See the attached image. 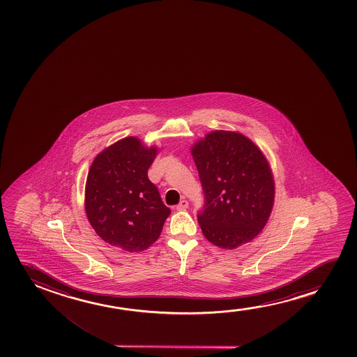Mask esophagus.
I'll list each match as a JSON object with an SVG mask.
<instances>
[{"label": "esophagus", "instance_id": "34e87169", "mask_svg": "<svg viewBox=\"0 0 357 357\" xmlns=\"http://www.w3.org/2000/svg\"><path fill=\"white\" fill-rule=\"evenodd\" d=\"M189 206V202L186 200H181L179 205L176 206V210H186Z\"/></svg>", "mask_w": 357, "mask_h": 357}]
</instances>
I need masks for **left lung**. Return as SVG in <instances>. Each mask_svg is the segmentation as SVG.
<instances>
[{
  "mask_svg": "<svg viewBox=\"0 0 357 357\" xmlns=\"http://www.w3.org/2000/svg\"><path fill=\"white\" fill-rule=\"evenodd\" d=\"M190 152L205 192V210L197 220L206 239L225 250L254 240L268 222L275 195L264 152L231 130L207 132Z\"/></svg>",
  "mask_w": 357,
  "mask_h": 357,
  "instance_id": "obj_1",
  "label": "left lung"
}]
</instances>
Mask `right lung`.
<instances>
[{"mask_svg": "<svg viewBox=\"0 0 357 357\" xmlns=\"http://www.w3.org/2000/svg\"><path fill=\"white\" fill-rule=\"evenodd\" d=\"M158 151L139 137H127L93 158L84 207L89 223L107 244L140 252L160 238L171 210L147 176Z\"/></svg>", "mask_w": 357, "mask_h": 357, "instance_id": "right-lung-1", "label": "right lung"}]
</instances>
